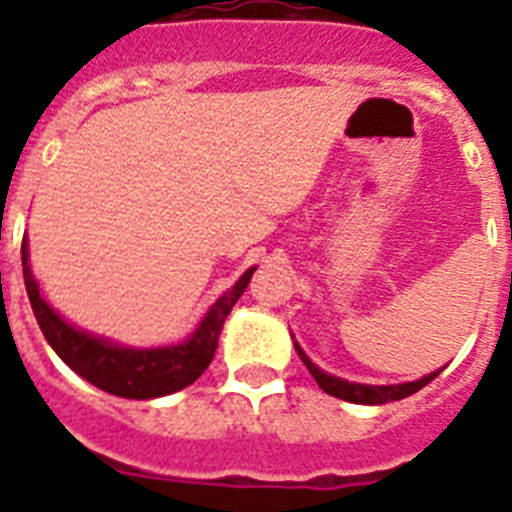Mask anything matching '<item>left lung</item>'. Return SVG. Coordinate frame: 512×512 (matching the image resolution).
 I'll return each instance as SVG.
<instances>
[{
	"instance_id": "left-lung-1",
	"label": "left lung",
	"mask_w": 512,
	"mask_h": 512,
	"mask_svg": "<svg viewBox=\"0 0 512 512\" xmlns=\"http://www.w3.org/2000/svg\"><path fill=\"white\" fill-rule=\"evenodd\" d=\"M297 354H300L302 364L307 366V372L312 374V379L318 382V387L323 392H328V395L338 397V400H346V402H356V405H384V402H395V400H402V397H410L415 395L418 390H423L425 384L433 382V379L441 374V369L433 374H428V377L418 379V382H405V384H356V382H346V379H338L333 377V374H325L323 369H318V366L312 364L310 359H307V354L302 351L300 346L295 343Z\"/></svg>"
}]
</instances>
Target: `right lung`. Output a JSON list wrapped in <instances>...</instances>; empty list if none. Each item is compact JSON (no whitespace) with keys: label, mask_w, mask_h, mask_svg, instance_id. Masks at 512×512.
Segmentation results:
<instances>
[{"label":"right lung","mask_w":512,"mask_h":512,"mask_svg":"<svg viewBox=\"0 0 512 512\" xmlns=\"http://www.w3.org/2000/svg\"><path fill=\"white\" fill-rule=\"evenodd\" d=\"M256 266L243 274L233 289H228L215 305L210 307L200 328L179 346L166 348H125L104 338L74 328L40 297L30 264H27V241H22V277H25L27 297L33 305L35 320L43 330L45 341L74 369L79 377L92 382L99 390L128 400H151L179 392L202 377L212 356H215L217 338L223 330L225 318L230 315L238 297L246 292Z\"/></svg>","instance_id":"right-lung-1"}]
</instances>
